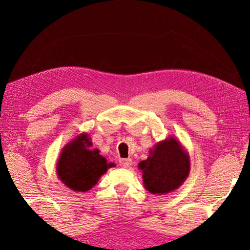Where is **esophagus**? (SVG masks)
Returning <instances> with one entry per match:
<instances>
[{"label":"esophagus","mask_w":250,"mask_h":250,"mask_svg":"<svg viewBox=\"0 0 250 250\" xmlns=\"http://www.w3.org/2000/svg\"><path fill=\"white\" fill-rule=\"evenodd\" d=\"M119 163H120L121 167H129L131 166V164H132V160H131V159H120Z\"/></svg>","instance_id":"34e87169"}]
</instances>
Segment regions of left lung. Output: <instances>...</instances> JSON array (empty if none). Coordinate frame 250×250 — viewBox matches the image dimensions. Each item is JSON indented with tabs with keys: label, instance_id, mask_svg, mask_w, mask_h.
Masks as SVG:
<instances>
[{
	"label": "left lung",
	"instance_id": "obj_1",
	"mask_svg": "<svg viewBox=\"0 0 250 250\" xmlns=\"http://www.w3.org/2000/svg\"><path fill=\"white\" fill-rule=\"evenodd\" d=\"M139 167L143 171L145 188L153 194H164L183 185L188 177L190 161L188 153L171 137L157 144Z\"/></svg>",
	"mask_w": 250,
	"mask_h": 250
}]
</instances>
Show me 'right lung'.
I'll list each match as a JSON object with an SVG mask.
<instances>
[{
    "label": "right lung",
    "mask_w": 250,
    "mask_h": 250,
    "mask_svg": "<svg viewBox=\"0 0 250 250\" xmlns=\"http://www.w3.org/2000/svg\"><path fill=\"white\" fill-rule=\"evenodd\" d=\"M92 143L83 133L62 150L57 164V172L62 183L78 192H86L98 183L99 178L111 167L98 149H90Z\"/></svg>",
    "instance_id": "obj_1"
}]
</instances>
